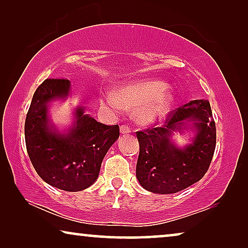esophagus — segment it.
Segmentation results:
<instances>
[{"label": "esophagus", "mask_w": 248, "mask_h": 248, "mask_svg": "<svg viewBox=\"0 0 248 248\" xmlns=\"http://www.w3.org/2000/svg\"><path fill=\"white\" fill-rule=\"evenodd\" d=\"M120 131H121L122 134H127V133H130V132H131V128H130V126H128V125L124 124V125H121Z\"/></svg>", "instance_id": "34e87169"}]
</instances>
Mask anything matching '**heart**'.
Instances as JSON below:
<instances>
[{"label":"heart","mask_w":248,"mask_h":248,"mask_svg":"<svg viewBox=\"0 0 248 248\" xmlns=\"http://www.w3.org/2000/svg\"><path fill=\"white\" fill-rule=\"evenodd\" d=\"M104 103L114 110L122 107H138V118L150 123L165 117L170 109L172 94L166 84L158 80H141L121 88L118 93H108Z\"/></svg>","instance_id":"b5f03b06"}]
</instances>
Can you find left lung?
Wrapping results in <instances>:
<instances>
[{
	"instance_id": "left-lung-1",
	"label": "left lung",
	"mask_w": 248,
	"mask_h": 248,
	"mask_svg": "<svg viewBox=\"0 0 248 248\" xmlns=\"http://www.w3.org/2000/svg\"><path fill=\"white\" fill-rule=\"evenodd\" d=\"M185 120L195 122L198 134L191 146L181 151L169 138ZM137 138V178L142 187L158 194L183 191L205 175L215 154L217 133L210 103L194 100L170 110L161 126L138 131Z\"/></svg>"
}]
</instances>
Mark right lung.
Here are the masks:
<instances>
[{
	"label": "right lung",
	"mask_w": 248,
	"mask_h": 248,
	"mask_svg": "<svg viewBox=\"0 0 248 248\" xmlns=\"http://www.w3.org/2000/svg\"><path fill=\"white\" fill-rule=\"evenodd\" d=\"M69 90L66 79H46L37 88L27 113L25 138L37 174L54 187L78 192L96 182L105 155L120 137V126L101 124L79 107L69 133L52 130L47 104L65 98Z\"/></svg>",
	"instance_id": "1"
}]
</instances>
